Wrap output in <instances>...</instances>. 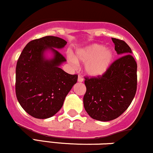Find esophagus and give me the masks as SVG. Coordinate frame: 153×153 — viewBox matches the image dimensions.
I'll use <instances>...</instances> for the list:
<instances>
[{
    "mask_svg": "<svg viewBox=\"0 0 153 153\" xmlns=\"http://www.w3.org/2000/svg\"><path fill=\"white\" fill-rule=\"evenodd\" d=\"M83 81H84V79L82 78V76H79V77H78V82H83Z\"/></svg>",
    "mask_w": 153,
    "mask_h": 153,
    "instance_id": "obj_1",
    "label": "esophagus"
}]
</instances>
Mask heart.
<instances>
[{
	"mask_svg": "<svg viewBox=\"0 0 153 153\" xmlns=\"http://www.w3.org/2000/svg\"><path fill=\"white\" fill-rule=\"evenodd\" d=\"M113 59L114 51L112 48L104 47L101 44H92L77 50L74 56L69 57V61L73 64H84V70L86 74L97 77L108 71Z\"/></svg>",
	"mask_w": 153,
	"mask_h": 153,
	"instance_id": "b5f03b06",
	"label": "heart"
}]
</instances>
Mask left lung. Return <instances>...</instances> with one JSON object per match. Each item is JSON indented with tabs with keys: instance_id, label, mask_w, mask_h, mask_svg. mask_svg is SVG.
<instances>
[{
	"instance_id": "obj_1",
	"label": "left lung",
	"mask_w": 153,
	"mask_h": 153,
	"mask_svg": "<svg viewBox=\"0 0 153 153\" xmlns=\"http://www.w3.org/2000/svg\"><path fill=\"white\" fill-rule=\"evenodd\" d=\"M120 58L102 76L88 78L84 107L92 119L107 122L121 115L130 105L137 90V63L125 41L112 38Z\"/></svg>"
}]
</instances>
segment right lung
<instances>
[{"mask_svg":"<svg viewBox=\"0 0 153 153\" xmlns=\"http://www.w3.org/2000/svg\"><path fill=\"white\" fill-rule=\"evenodd\" d=\"M67 42L47 36L30 41L21 52L16 69V94L22 108L37 119L53 116L62 108L78 75L60 68L66 59L57 49ZM51 52V58L46 56Z\"/></svg>","mask_w":153,"mask_h":153,"instance_id":"obj_1","label":"right lung"}]
</instances>
